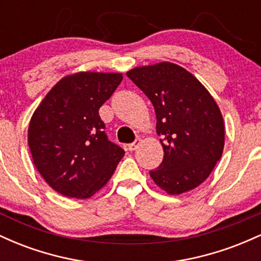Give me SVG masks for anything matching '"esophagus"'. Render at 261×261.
Masks as SVG:
<instances>
[{
  "label": "esophagus",
  "instance_id": "34e87169",
  "mask_svg": "<svg viewBox=\"0 0 261 261\" xmlns=\"http://www.w3.org/2000/svg\"><path fill=\"white\" fill-rule=\"evenodd\" d=\"M140 145H141V140H140V139H136V140L134 141L133 143H130V145L127 146L128 151H135V149H136L137 147H139Z\"/></svg>",
  "mask_w": 261,
  "mask_h": 261
}]
</instances>
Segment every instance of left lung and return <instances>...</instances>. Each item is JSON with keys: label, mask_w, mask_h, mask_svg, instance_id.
I'll list each match as a JSON object with an SVG mask.
<instances>
[{"label": "left lung", "mask_w": 261, "mask_h": 261, "mask_svg": "<svg viewBox=\"0 0 261 261\" xmlns=\"http://www.w3.org/2000/svg\"><path fill=\"white\" fill-rule=\"evenodd\" d=\"M126 76L152 101L164 157L149 175L162 190L179 195L199 187L220 161L224 124L217 103L180 66L160 62Z\"/></svg>", "instance_id": "left-lung-1"}]
</instances>
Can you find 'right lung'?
<instances>
[{
    "label": "right lung",
    "mask_w": 261,
    "mask_h": 261,
    "mask_svg": "<svg viewBox=\"0 0 261 261\" xmlns=\"http://www.w3.org/2000/svg\"><path fill=\"white\" fill-rule=\"evenodd\" d=\"M121 81V73L70 74L53 87L33 114L28 128L33 162L61 195L93 196L124 157V149L108 140L98 113Z\"/></svg>",
    "instance_id": "add662e5"
}]
</instances>
